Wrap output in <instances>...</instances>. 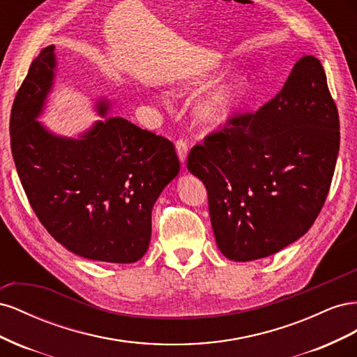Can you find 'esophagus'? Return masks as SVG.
<instances>
[{
    "instance_id": "1",
    "label": "esophagus",
    "mask_w": 357,
    "mask_h": 357,
    "mask_svg": "<svg viewBox=\"0 0 357 357\" xmlns=\"http://www.w3.org/2000/svg\"><path fill=\"white\" fill-rule=\"evenodd\" d=\"M176 147H177V155L180 158V160L185 162L186 158H188V150H189L188 142L185 138H178L176 142Z\"/></svg>"
}]
</instances>
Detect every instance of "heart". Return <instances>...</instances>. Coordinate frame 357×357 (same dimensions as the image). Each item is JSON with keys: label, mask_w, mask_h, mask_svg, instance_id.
Instances as JSON below:
<instances>
[{"label": "heart", "mask_w": 357, "mask_h": 357, "mask_svg": "<svg viewBox=\"0 0 357 357\" xmlns=\"http://www.w3.org/2000/svg\"><path fill=\"white\" fill-rule=\"evenodd\" d=\"M247 83L244 74H235L222 83L213 86L198 101L195 107L197 117L204 123H218L223 121L243 98Z\"/></svg>", "instance_id": "obj_1"}]
</instances>
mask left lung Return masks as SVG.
I'll return each mask as SVG.
<instances>
[{"mask_svg": "<svg viewBox=\"0 0 357 357\" xmlns=\"http://www.w3.org/2000/svg\"><path fill=\"white\" fill-rule=\"evenodd\" d=\"M340 116L321 62L302 56L283 89L256 112H235L188 156L208 193L219 250L247 262L307 234L331 189Z\"/></svg>", "mask_w": 357, "mask_h": 357, "instance_id": "obj_1", "label": "left lung"}]
</instances>
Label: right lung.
<instances>
[{"instance_id": "1", "label": "right lung", "mask_w": 357, "mask_h": 357, "mask_svg": "<svg viewBox=\"0 0 357 357\" xmlns=\"http://www.w3.org/2000/svg\"><path fill=\"white\" fill-rule=\"evenodd\" d=\"M55 46L43 49L10 114V144L32 210L46 231L86 259L131 264L152 236L153 205L180 171L168 138L107 116L82 139L49 134L36 117L52 86Z\"/></svg>"}]
</instances>
